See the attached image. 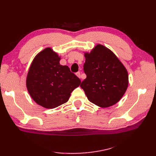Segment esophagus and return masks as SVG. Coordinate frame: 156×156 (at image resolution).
<instances>
[{
  "label": "esophagus",
  "instance_id": "obj_1",
  "mask_svg": "<svg viewBox=\"0 0 156 156\" xmlns=\"http://www.w3.org/2000/svg\"><path fill=\"white\" fill-rule=\"evenodd\" d=\"M76 75H77V76L79 78L81 79V73H80V72L76 73Z\"/></svg>",
  "mask_w": 156,
  "mask_h": 156
}]
</instances>
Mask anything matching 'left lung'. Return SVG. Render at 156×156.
Here are the masks:
<instances>
[{
  "mask_svg": "<svg viewBox=\"0 0 156 156\" xmlns=\"http://www.w3.org/2000/svg\"><path fill=\"white\" fill-rule=\"evenodd\" d=\"M84 72L87 78L81 84L88 100L102 108L114 105L128 87L127 71L113 52L98 44L84 52Z\"/></svg>",
  "mask_w": 156,
  "mask_h": 156,
  "instance_id": "1",
  "label": "left lung"
}]
</instances>
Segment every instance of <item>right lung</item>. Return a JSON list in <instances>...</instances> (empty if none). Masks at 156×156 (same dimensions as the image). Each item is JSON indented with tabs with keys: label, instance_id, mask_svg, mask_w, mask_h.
I'll use <instances>...</instances> for the list:
<instances>
[{
	"label": "right lung",
	"instance_id": "1",
	"mask_svg": "<svg viewBox=\"0 0 156 156\" xmlns=\"http://www.w3.org/2000/svg\"><path fill=\"white\" fill-rule=\"evenodd\" d=\"M60 56L51 48L33 59L26 79L27 90L37 104L54 108L66 103L71 93L81 84L68 66L60 64Z\"/></svg>",
	"mask_w": 156,
	"mask_h": 156
}]
</instances>
